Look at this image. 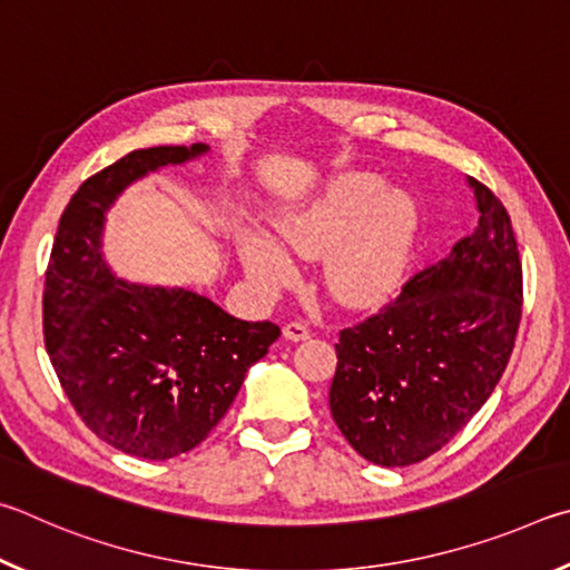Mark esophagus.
<instances>
[{"label":"esophagus","instance_id":"1","mask_svg":"<svg viewBox=\"0 0 570 570\" xmlns=\"http://www.w3.org/2000/svg\"><path fill=\"white\" fill-rule=\"evenodd\" d=\"M283 335H285V341L301 343V341H307V337H311V331H307V327H305L303 323L293 321V323H287V325L283 327Z\"/></svg>","mask_w":570,"mask_h":570}]
</instances>
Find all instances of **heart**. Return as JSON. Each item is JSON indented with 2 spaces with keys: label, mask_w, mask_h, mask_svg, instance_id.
<instances>
[{
  "label": "heart",
  "mask_w": 570,
  "mask_h": 570,
  "mask_svg": "<svg viewBox=\"0 0 570 570\" xmlns=\"http://www.w3.org/2000/svg\"><path fill=\"white\" fill-rule=\"evenodd\" d=\"M421 215L413 197L385 193L381 177L341 175L321 193L275 219L277 237L295 255H325L323 283L337 303L373 307L387 301L411 265ZM247 277L259 291L293 283L295 265L273 239L255 229L237 237Z\"/></svg>",
  "instance_id": "obj_1"
}]
</instances>
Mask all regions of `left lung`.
Wrapping results in <instances>:
<instances>
[{"mask_svg": "<svg viewBox=\"0 0 570 570\" xmlns=\"http://www.w3.org/2000/svg\"><path fill=\"white\" fill-rule=\"evenodd\" d=\"M468 183L481 213L473 233L335 343L333 421L375 465L441 451L491 397L513 353L523 307L513 225L491 189Z\"/></svg>", "mask_w": 570, "mask_h": 570, "instance_id": "obj_1", "label": "left lung"}]
</instances>
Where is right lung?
<instances>
[{
	"instance_id": "obj_1",
	"label": "right lung",
	"mask_w": 570,
	"mask_h": 570,
	"mask_svg": "<svg viewBox=\"0 0 570 570\" xmlns=\"http://www.w3.org/2000/svg\"><path fill=\"white\" fill-rule=\"evenodd\" d=\"M203 153V142L135 149L85 179L47 265L45 345L69 403L99 441L147 461L203 443L279 337L275 323L237 321L183 287L117 279L99 253L105 213L129 183Z\"/></svg>"
}]
</instances>
